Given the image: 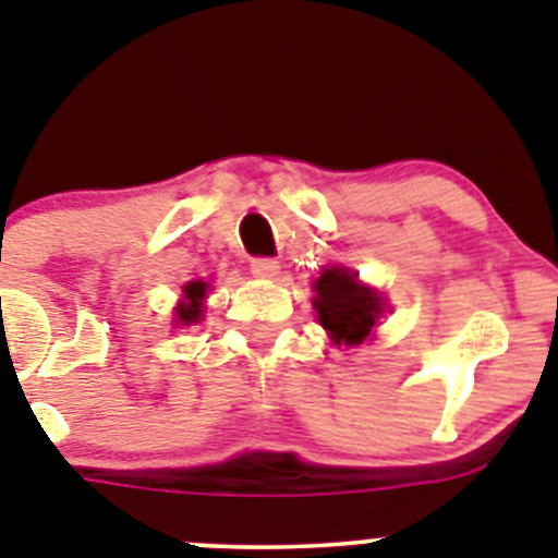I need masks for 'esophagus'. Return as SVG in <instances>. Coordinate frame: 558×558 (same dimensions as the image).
<instances>
[{"label": "esophagus", "mask_w": 558, "mask_h": 558, "mask_svg": "<svg viewBox=\"0 0 558 558\" xmlns=\"http://www.w3.org/2000/svg\"><path fill=\"white\" fill-rule=\"evenodd\" d=\"M250 269H253L255 278H275L280 269V260L275 258H253L250 260Z\"/></svg>", "instance_id": "34e87169"}]
</instances>
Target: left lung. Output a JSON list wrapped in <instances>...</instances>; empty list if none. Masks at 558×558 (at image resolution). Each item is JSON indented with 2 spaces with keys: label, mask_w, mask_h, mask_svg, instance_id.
Wrapping results in <instances>:
<instances>
[{
  "label": "left lung",
  "mask_w": 558,
  "mask_h": 558,
  "mask_svg": "<svg viewBox=\"0 0 558 558\" xmlns=\"http://www.w3.org/2000/svg\"><path fill=\"white\" fill-rule=\"evenodd\" d=\"M314 308L319 314V325L330 333L336 344H361L375 328L380 316L378 291L366 289L355 280V275L344 269H323L314 283Z\"/></svg>",
  "instance_id": "1"
}]
</instances>
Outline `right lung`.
Wrapping results in <instances>:
<instances>
[{
  "mask_svg": "<svg viewBox=\"0 0 558 558\" xmlns=\"http://www.w3.org/2000/svg\"><path fill=\"white\" fill-rule=\"evenodd\" d=\"M205 286L203 280H192L185 286V303L178 305V319L183 325H192L199 319V311H203V298H205Z\"/></svg>",
  "mask_w": 558,
  "mask_h": 558,
  "instance_id": "add662e5",
  "label": "right lung"
}]
</instances>
